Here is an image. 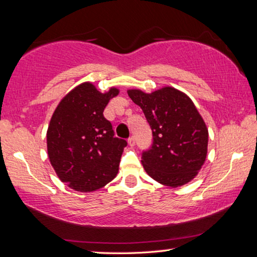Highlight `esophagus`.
<instances>
[{"instance_id":"34e87169","label":"esophagus","mask_w":257,"mask_h":257,"mask_svg":"<svg viewBox=\"0 0 257 257\" xmlns=\"http://www.w3.org/2000/svg\"><path fill=\"white\" fill-rule=\"evenodd\" d=\"M128 145L129 146H135V138L134 137H130L129 139H128Z\"/></svg>"}]
</instances>
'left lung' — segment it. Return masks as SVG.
<instances>
[{"label": "left lung", "instance_id": "1", "mask_svg": "<svg viewBox=\"0 0 257 257\" xmlns=\"http://www.w3.org/2000/svg\"><path fill=\"white\" fill-rule=\"evenodd\" d=\"M127 93L141 106L153 134L152 147L142 155L147 175L172 188L193 180L205 162L208 143L207 127L193 101L170 86Z\"/></svg>", "mask_w": 257, "mask_h": 257}]
</instances>
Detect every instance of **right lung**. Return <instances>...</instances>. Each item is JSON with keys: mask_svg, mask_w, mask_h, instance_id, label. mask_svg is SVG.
Wrapping results in <instances>:
<instances>
[{"mask_svg": "<svg viewBox=\"0 0 257 257\" xmlns=\"http://www.w3.org/2000/svg\"><path fill=\"white\" fill-rule=\"evenodd\" d=\"M116 87L98 92L86 81L61 99L46 133L47 155L56 176L68 187L90 193L114 179L127 142L114 137L103 115Z\"/></svg>", "mask_w": 257, "mask_h": 257, "instance_id": "1", "label": "right lung"}]
</instances>
